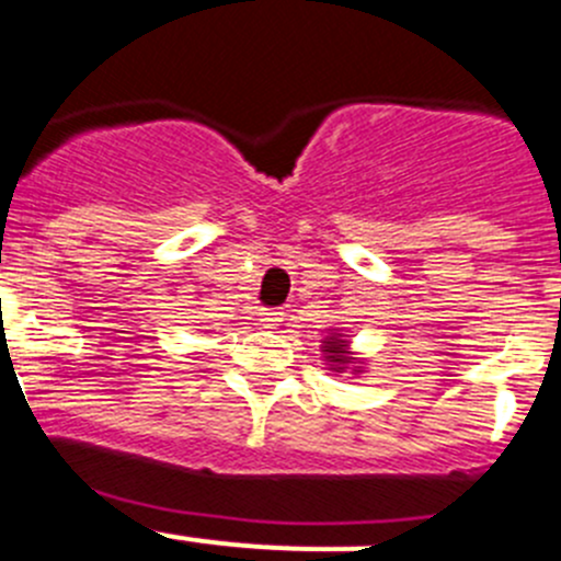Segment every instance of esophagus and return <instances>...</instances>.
<instances>
[{"label":"esophagus","instance_id":"1","mask_svg":"<svg viewBox=\"0 0 561 561\" xmlns=\"http://www.w3.org/2000/svg\"><path fill=\"white\" fill-rule=\"evenodd\" d=\"M282 314L279 309H260V323L265 325V329H276V325L282 323Z\"/></svg>","mask_w":561,"mask_h":561}]
</instances>
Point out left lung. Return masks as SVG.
<instances>
[{"label": "left lung", "instance_id": "1", "mask_svg": "<svg viewBox=\"0 0 561 561\" xmlns=\"http://www.w3.org/2000/svg\"><path fill=\"white\" fill-rule=\"evenodd\" d=\"M323 353H325L323 358L331 364V369H334V373H342L347 364H353L351 351H347V340L342 334H336V331L323 340ZM353 373H362V369L356 367Z\"/></svg>", "mask_w": 561, "mask_h": 561}]
</instances>
